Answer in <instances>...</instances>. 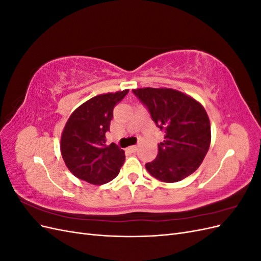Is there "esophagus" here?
<instances>
[{"label": "esophagus", "instance_id": "34e87169", "mask_svg": "<svg viewBox=\"0 0 261 261\" xmlns=\"http://www.w3.org/2000/svg\"><path fill=\"white\" fill-rule=\"evenodd\" d=\"M128 150H129V151L130 152H133V153H135L136 151H137V150H138V146H130L129 148H128Z\"/></svg>", "mask_w": 261, "mask_h": 261}]
</instances>
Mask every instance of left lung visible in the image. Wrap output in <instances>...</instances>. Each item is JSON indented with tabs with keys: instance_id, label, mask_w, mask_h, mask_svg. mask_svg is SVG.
<instances>
[{
	"instance_id": "8db88e82",
	"label": "left lung",
	"mask_w": 261,
	"mask_h": 261,
	"mask_svg": "<svg viewBox=\"0 0 261 261\" xmlns=\"http://www.w3.org/2000/svg\"><path fill=\"white\" fill-rule=\"evenodd\" d=\"M164 132L158 155L147 171L165 183L184 179L200 167L211 143L209 116L200 102L172 88L133 89Z\"/></svg>"
}]
</instances>
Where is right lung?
I'll use <instances>...</instances> for the list:
<instances>
[{
  "instance_id": "1",
  "label": "right lung",
  "mask_w": 261,
  "mask_h": 261,
  "mask_svg": "<svg viewBox=\"0 0 261 261\" xmlns=\"http://www.w3.org/2000/svg\"><path fill=\"white\" fill-rule=\"evenodd\" d=\"M129 89L102 93L87 100L70 114L61 135V154L77 178L93 185L109 183L120 173L125 152L107 145L113 109Z\"/></svg>"
}]
</instances>
